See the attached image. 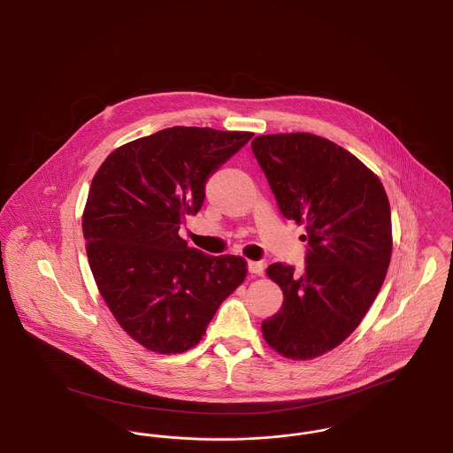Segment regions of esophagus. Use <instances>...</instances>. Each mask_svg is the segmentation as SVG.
I'll return each instance as SVG.
<instances>
[{
  "label": "esophagus",
  "instance_id": "esophagus-1",
  "mask_svg": "<svg viewBox=\"0 0 453 453\" xmlns=\"http://www.w3.org/2000/svg\"><path fill=\"white\" fill-rule=\"evenodd\" d=\"M248 272L253 273V275H263L265 266L259 261H248Z\"/></svg>",
  "mask_w": 453,
  "mask_h": 453
}]
</instances>
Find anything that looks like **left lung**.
<instances>
[{
	"instance_id": "1",
	"label": "left lung",
	"mask_w": 453,
	"mask_h": 453,
	"mask_svg": "<svg viewBox=\"0 0 453 453\" xmlns=\"http://www.w3.org/2000/svg\"><path fill=\"white\" fill-rule=\"evenodd\" d=\"M253 154L281 216L305 224V270L273 263L281 309L261 323L283 357L309 360L345 342L375 301L392 253L380 180L342 146L314 134L259 135Z\"/></svg>"
}]
</instances>
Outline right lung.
<instances>
[{
    "instance_id": "right-lung-1",
    "label": "right lung",
    "mask_w": 453,
    "mask_h": 453,
    "mask_svg": "<svg viewBox=\"0 0 453 453\" xmlns=\"http://www.w3.org/2000/svg\"><path fill=\"white\" fill-rule=\"evenodd\" d=\"M251 132L170 127L115 150L91 181L83 214L88 261L115 319L157 353L196 345L246 277L241 257L188 248L178 231L209 178Z\"/></svg>"
}]
</instances>
